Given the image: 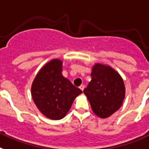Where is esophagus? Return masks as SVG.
Returning a JSON list of instances; mask_svg holds the SVG:
<instances>
[{"instance_id":"esophagus-1","label":"esophagus","mask_w":149,"mask_h":149,"mask_svg":"<svg viewBox=\"0 0 149 149\" xmlns=\"http://www.w3.org/2000/svg\"><path fill=\"white\" fill-rule=\"evenodd\" d=\"M79 88L81 89V90L82 91H83V90H84V88H85V86H84L83 85H80L79 86Z\"/></svg>"}]
</instances>
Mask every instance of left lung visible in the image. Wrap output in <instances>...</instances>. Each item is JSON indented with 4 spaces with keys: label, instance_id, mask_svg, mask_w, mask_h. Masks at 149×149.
<instances>
[{
    "label": "left lung",
    "instance_id": "obj_1",
    "mask_svg": "<svg viewBox=\"0 0 149 149\" xmlns=\"http://www.w3.org/2000/svg\"><path fill=\"white\" fill-rule=\"evenodd\" d=\"M91 80L84 94L94 113L102 118L119 109L125 97V86L121 75L110 66L97 63L92 67Z\"/></svg>",
    "mask_w": 149,
    "mask_h": 149
}]
</instances>
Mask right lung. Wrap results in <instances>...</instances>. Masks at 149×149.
I'll return each mask as SVG.
<instances>
[{
    "label": "right lung",
    "instance_id": "add662e5",
    "mask_svg": "<svg viewBox=\"0 0 149 149\" xmlns=\"http://www.w3.org/2000/svg\"><path fill=\"white\" fill-rule=\"evenodd\" d=\"M63 63L52 59L40 70L31 85V96L42 115L61 119L69 112L75 98L82 93L62 75Z\"/></svg>",
    "mask_w": 149,
    "mask_h": 149
}]
</instances>
